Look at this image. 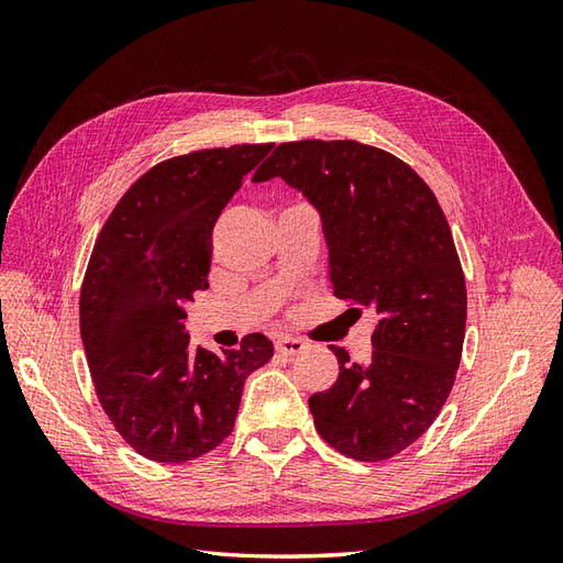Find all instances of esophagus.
Returning <instances> with one entry per match:
<instances>
[{
	"label": "esophagus",
	"mask_w": 563,
	"mask_h": 563,
	"mask_svg": "<svg viewBox=\"0 0 563 563\" xmlns=\"http://www.w3.org/2000/svg\"><path fill=\"white\" fill-rule=\"evenodd\" d=\"M275 350L279 354H284V356H296V354H300L305 350V343H302V340H298V338L282 335V338H277Z\"/></svg>",
	"instance_id": "34e87169"
}]
</instances>
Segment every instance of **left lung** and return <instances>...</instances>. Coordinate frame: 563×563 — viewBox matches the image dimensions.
<instances>
[{
    "label": "left lung",
    "mask_w": 563,
    "mask_h": 563,
    "mask_svg": "<svg viewBox=\"0 0 563 563\" xmlns=\"http://www.w3.org/2000/svg\"><path fill=\"white\" fill-rule=\"evenodd\" d=\"M275 176L321 216L333 294L378 317L366 364L331 345L340 373L310 397L314 428L347 457L387 460L428 432L463 356L467 291L449 220L411 166L356 141L282 143L253 180Z\"/></svg>",
    "instance_id": "8db88e82"
}]
</instances>
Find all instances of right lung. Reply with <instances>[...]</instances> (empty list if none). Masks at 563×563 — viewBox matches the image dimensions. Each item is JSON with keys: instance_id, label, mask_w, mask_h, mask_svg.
Returning <instances> with one entry per match:
<instances>
[{"instance_id": "obj_1", "label": "right lung", "mask_w": 563, "mask_h": 563, "mask_svg": "<svg viewBox=\"0 0 563 563\" xmlns=\"http://www.w3.org/2000/svg\"><path fill=\"white\" fill-rule=\"evenodd\" d=\"M272 143L197 150L159 162L117 201L79 296L93 387L126 444L155 463H187L234 430L242 389L272 360L263 333L240 350L190 345L185 305L209 288L220 211Z\"/></svg>"}]
</instances>
